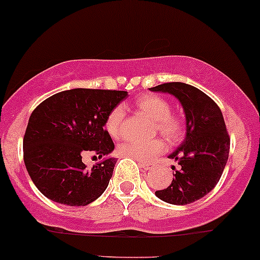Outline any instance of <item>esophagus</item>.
<instances>
[{
  "mask_svg": "<svg viewBox=\"0 0 260 260\" xmlns=\"http://www.w3.org/2000/svg\"><path fill=\"white\" fill-rule=\"evenodd\" d=\"M139 165H141V168H143L144 170H150L153 168V164H149V162H144V161L139 162Z\"/></svg>",
  "mask_w": 260,
  "mask_h": 260,
  "instance_id": "obj_1",
  "label": "esophagus"
}]
</instances>
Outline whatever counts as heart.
<instances>
[{
  "label": "heart",
  "mask_w": 260,
  "mask_h": 260,
  "mask_svg": "<svg viewBox=\"0 0 260 260\" xmlns=\"http://www.w3.org/2000/svg\"><path fill=\"white\" fill-rule=\"evenodd\" d=\"M135 105L139 112L153 119L154 131L160 133L167 139L176 141L184 135V118L178 113L172 112V105L162 96L148 93L137 99ZM124 118L125 110L122 105H117L108 112L105 125L107 132L113 138H118L121 136ZM164 150L165 143L160 138H154L150 141H124L118 147L121 155L129 156L138 161H150Z\"/></svg>",
  "instance_id": "b5f03b06"
}]
</instances>
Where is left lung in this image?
I'll return each instance as SVG.
<instances>
[{"instance_id":"1","label":"left lung","mask_w":260,"mask_h":260,"mask_svg":"<svg viewBox=\"0 0 260 260\" xmlns=\"http://www.w3.org/2000/svg\"><path fill=\"white\" fill-rule=\"evenodd\" d=\"M149 90L172 93L186 115V137L169 155L180 167H173L172 184L155 195L173 205L198 201L216 186L228 159L231 139L221 110L210 96L184 82H165Z\"/></svg>"}]
</instances>
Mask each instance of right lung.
I'll list each match as a JSON object with an SVG mask.
<instances>
[{"label": "right lung", "mask_w": 260, "mask_h": 260, "mask_svg": "<svg viewBox=\"0 0 260 260\" xmlns=\"http://www.w3.org/2000/svg\"><path fill=\"white\" fill-rule=\"evenodd\" d=\"M125 91L73 88L55 93L34 108L23 137V159L34 185L44 196L69 206L91 204L106 190L116 159L87 168L82 155L99 158L115 148L104 128Z\"/></svg>", "instance_id": "right-lung-1"}]
</instances>
